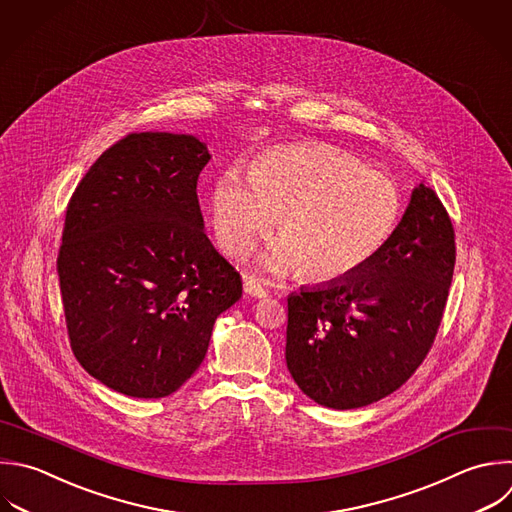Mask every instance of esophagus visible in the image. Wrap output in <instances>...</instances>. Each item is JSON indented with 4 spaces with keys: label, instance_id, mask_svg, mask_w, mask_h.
Segmentation results:
<instances>
[{
    "label": "esophagus",
    "instance_id": "esophagus-1",
    "mask_svg": "<svg viewBox=\"0 0 512 512\" xmlns=\"http://www.w3.org/2000/svg\"><path fill=\"white\" fill-rule=\"evenodd\" d=\"M244 292L254 298H266V294H268L266 288L260 284V280L254 276H244Z\"/></svg>",
    "mask_w": 512,
    "mask_h": 512
}]
</instances>
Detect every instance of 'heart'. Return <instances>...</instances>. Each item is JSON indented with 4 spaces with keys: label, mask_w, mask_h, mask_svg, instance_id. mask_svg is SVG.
Here are the masks:
<instances>
[{
    "label": "heart",
    "mask_w": 512,
    "mask_h": 512,
    "mask_svg": "<svg viewBox=\"0 0 512 512\" xmlns=\"http://www.w3.org/2000/svg\"><path fill=\"white\" fill-rule=\"evenodd\" d=\"M398 186L362 160L324 144H298L256 158L246 176L222 170L210 196L218 246L238 256L276 220L280 238L260 256L270 270L298 266L310 280L360 270L400 218Z\"/></svg>",
    "instance_id": "heart-1"
}]
</instances>
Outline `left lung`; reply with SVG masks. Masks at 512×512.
I'll return each instance as SVG.
<instances>
[{"instance_id": "left-lung-1", "label": "left lung", "mask_w": 512, "mask_h": 512, "mask_svg": "<svg viewBox=\"0 0 512 512\" xmlns=\"http://www.w3.org/2000/svg\"><path fill=\"white\" fill-rule=\"evenodd\" d=\"M456 260L452 222L418 184L360 270L288 296L286 366L314 402L350 410L400 388L428 354Z\"/></svg>"}]
</instances>
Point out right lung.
I'll list each match as a JSON object with an SVG mask.
<instances>
[{"label": "right lung", "instance_id": "add662e5", "mask_svg": "<svg viewBox=\"0 0 512 512\" xmlns=\"http://www.w3.org/2000/svg\"><path fill=\"white\" fill-rule=\"evenodd\" d=\"M210 158L190 134H130L68 204L58 274L70 344L120 394L176 392L242 296L240 274L204 232L196 186Z\"/></svg>", "mask_w": 512, "mask_h": 512}]
</instances>
